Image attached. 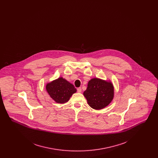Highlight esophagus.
<instances>
[{
  "label": "esophagus",
  "instance_id": "1",
  "mask_svg": "<svg viewBox=\"0 0 158 158\" xmlns=\"http://www.w3.org/2000/svg\"><path fill=\"white\" fill-rule=\"evenodd\" d=\"M77 92L81 93V92H82V88H78L77 89Z\"/></svg>",
  "mask_w": 158,
  "mask_h": 158
}]
</instances>
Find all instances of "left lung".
Masks as SVG:
<instances>
[{"instance_id": "obj_1", "label": "left lung", "mask_w": 158, "mask_h": 158, "mask_svg": "<svg viewBox=\"0 0 158 158\" xmlns=\"http://www.w3.org/2000/svg\"><path fill=\"white\" fill-rule=\"evenodd\" d=\"M88 105L94 110L105 108L113 101L114 88L110 80L94 77L89 81L86 90L83 92Z\"/></svg>"}]
</instances>
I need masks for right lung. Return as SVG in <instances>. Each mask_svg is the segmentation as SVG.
Instances as JSON below:
<instances>
[{
    "instance_id": "add662e5",
    "label": "right lung",
    "mask_w": 158,
    "mask_h": 158,
    "mask_svg": "<svg viewBox=\"0 0 158 158\" xmlns=\"http://www.w3.org/2000/svg\"><path fill=\"white\" fill-rule=\"evenodd\" d=\"M45 88L50 97L59 104L67 102L77 91L74 85L63 77L47 83Z\"/></svg>"
}]
</instances>
